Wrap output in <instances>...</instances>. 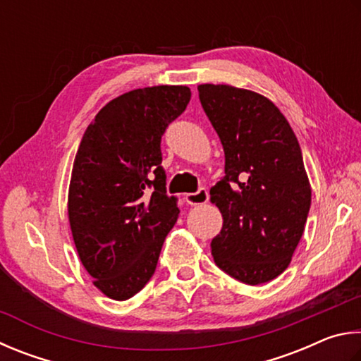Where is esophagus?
Here are the masks:
<instances>
[{
	"instance_id": "obj_1",
	"label": "esophagus",
	"mask_w": 361,
	"mask_h": 361,
	"mask_svg": "<svg viewBox=\"0 0 361 361\" xmlns=\"http://www.w3.org/2000/svg\"><path fill=\"white\" fill-rule=\"evenodd\" d=\"M207 200H209V193H207L206 188H200L198 192L187 193L185 195V201H187L188 204H192V206L204 204V203H207Z\"/></svg>"
}]
</instances>
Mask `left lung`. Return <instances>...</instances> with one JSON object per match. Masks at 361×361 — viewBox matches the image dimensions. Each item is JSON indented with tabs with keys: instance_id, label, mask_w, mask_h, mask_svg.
I'll return each instance as SVG.
<instances>
[{
	"instance_id": "left-lung-1",
	"label": "left lung",
	"mask_w": 361,
	"mask_h": 361,
	"mask_svg": "<svg viewBox=\"0 0 361 361\" xmlns=\"http://www.w3.org/2000/svg\"><path fill=\"white\" fill-rule=\"evenodd\" d=\"M225 150L211 188L224 226L212 239L217 267L260 286L287 269L311 207V185L292 126L268 98L231 85H198Z\"/></svg>"
}]
</instances>
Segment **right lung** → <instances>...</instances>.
I'll return each mask as SVG.
<instances>
[{"mask_svg": "<svg viewBox=\"0 0 361 361\" xmlns=\"http://www.w3.org/2000/svg\"><path fill=\"white\" fill-rule=\"evenodd\" d=\"M184 85L137 88L101 109L74 158L68 216L80 262L112 300L125 301L155 273L179 207L166 193L161 136L185 111Z\"/></svg>", "mask_w": 361, "mask_h": 361, "instance_id": "obj_1", "label": "right lung"}]
</instances>
